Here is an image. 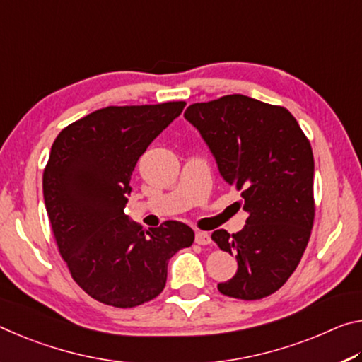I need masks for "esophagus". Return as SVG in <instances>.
Returning <instances> with one entry per match:
<instances>
[{
	"mask_svg": "<svg viewBox=\"0 0 362 362\" xmlns=\"http://www.w3.org/2000/svg\"><path fill=\"white\" fill-rule=\"evenodd\" d=\"M195 242H197L199 245H209L211 242V237L209 233H202V230H199V233H195Z\"/></svg>",
	"mask_w": 362,
	"mask_h": 362,
	"instance_id": "1",
	"label": "esophagus"
}]
</instances>
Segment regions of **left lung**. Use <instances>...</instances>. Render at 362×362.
<instances>
[{"mask_svg": "<svg viewBox=\"0 0 362 362\" xmlns=\"http://www.w3.org/2000/svg\"><path fill=\"white\" fill-rule=\"evenodd\" d=\"M197 129L229 186L242 191L247 213L237 234L218 229L211 239L235 255L237 271L218 290L258 300L279 290L297 269L315 220V158L310 141L287 109L230 94L189 105Z\"/></svg>", "mask_w": 362, "mask_h": 362, "instance_id": "1", "label": "left lung"}]
</instances>
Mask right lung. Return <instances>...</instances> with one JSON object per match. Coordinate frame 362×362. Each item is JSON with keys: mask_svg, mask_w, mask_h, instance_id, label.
<instances>
[{"mask_svg": "<svg viewBox=\"0 0 362 362\" xmlns=\"http://www.w3.org/2000/svg\"><path fill=\"white\" fill-rule=\"evenodd\" d=\"M185 105H110L64 128L51 147L43 195L52 233L74 281L100 303L133 308L156 298L171 257L192 245L185 223L142 230L123 213L139 157Z\"/></svg>", "mask_w": 362, "mask_h": 362, "instance_id": "1", "label": "right lung"}]
</instances>
